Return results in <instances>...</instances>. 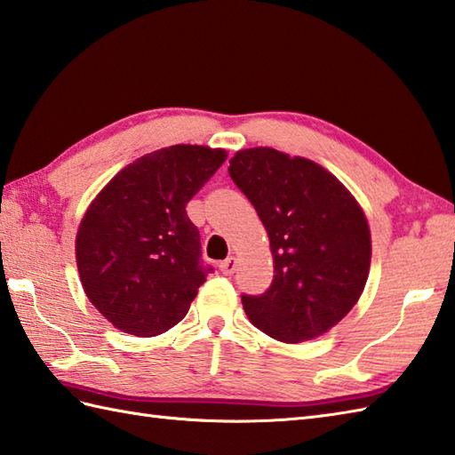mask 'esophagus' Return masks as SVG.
Listing matches in <instances>:
<instances>
[{
	"label": "esophagus",
	"mask_w": 455,
	"mask_h": 455,
	"mask_svg": "<svg viewBox=\"0 0 455 455\" xmlns=\"http://www.w3.org/2000/svg\"><path fill=\"white\" fill-rule=\"evenodd\" d=\"M235 268H237V257H228L226 260H221V262H220V270H221V275H226V276H231V275H234Z\"/></svg>",
	"instance_id": "obj_1"
}]
</instances>
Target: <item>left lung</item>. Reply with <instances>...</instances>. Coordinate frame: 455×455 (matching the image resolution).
<instances>
[{
  "instance_id": "1",
  "label": "left lung",
  "mask_w": 455,
  "mask_h": 455,
  "mask_svg": "<svg viewBox=\"0 0 455 455\" xmlns=\"http://www.w3.org/2000/svg\"><path fill=\"white\" fill-rule=\"evenodd\" d=\"M229 175L255 206L275 259L265 294L241 298L249 321L288 345L325 335L366 286L371 235L364 210L331 171L272 148L239 149Z\"/></svg>"
}]
</instances>
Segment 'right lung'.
I'll list each match as a JSON object with an SVG mask.
<instances>
[{
  "label": "right lung",
  "mask_w": 455,
  "mask_h": 455,
  "mask_svg": "<svg viewBox=\"0 0 455 455\" xmlns=\"http://www.w3.org/2000/svg\"><path fill=\"white\" fill-rule=\"evenodd\" d=\"M228 157L221 148L177 144L138 157L91 200L76 235L82 286L100 315L134 337H157L183 319L212 268L187 204Z\"/></svg>",
  "instance_id": "right-lung-1"
}]
</instances>
